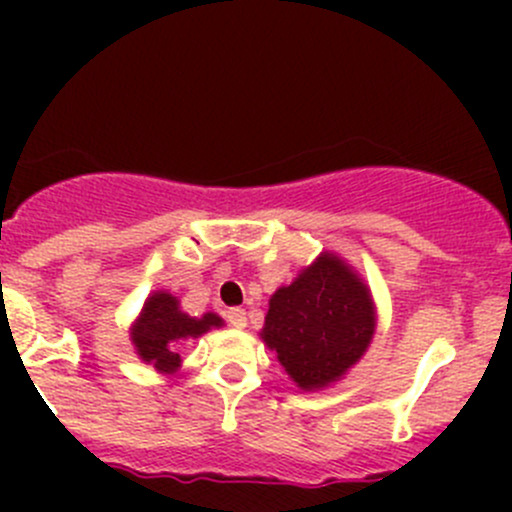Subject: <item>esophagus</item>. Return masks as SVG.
Here are the masks:
<instances>
[{
	"label": "esophagus",
	"mask_w": 512,
	"mask_h": 512,
	"mask_svg": "<svg viewBox=\"0 0 512 512\" xmlns=\"http://www.w3.org/2000/svg\"><path fill=\"white\" fill-rule=\"evenodd\" d=\"M225 319H227V322H230L235 329H245V327H247V312H245V309H242V307L227 309Z\"/></svg>",
	"instance_id": "1"
}]
</instances>
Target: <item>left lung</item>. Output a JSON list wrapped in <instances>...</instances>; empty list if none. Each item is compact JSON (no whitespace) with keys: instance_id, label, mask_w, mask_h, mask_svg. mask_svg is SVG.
Here are the masks:
<instances>
[{"instance_id":"1","label":"left lung","mask_w":512,"mask_h":512,"mask_svg":"<svg viewBox=\"0 0 512 512\" xmlns=\"http://www.w3.org/2000/svg\"><path fill=\"white\" fill-rule=\"evenodd\" d=\"M374 332L369 287L342 257L322 252L272 294L260 337L299 389L317 391L352 369Z\"/></svg>"}]
</instances>
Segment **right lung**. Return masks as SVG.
Wrapping results in <instances>:
<instances>
[{"instance_id":"obj_1","label":"right lung","mask_w":512,"mask_h":512,"mask_svg":"<svg viewBox=\"0 0 512 512\" xmlns=\"http://www.w3.org/2000/svg\"><path fill=\"white\" fill-rule=\"evenodd\" d=\"M213 327H223V319L215 312L190 317L180 309L178 297L153 292L133 322L131 342L146 364L156 366L160 374H173L180 366V354H175L173 344L188 337H203Z\"/></svg>"}]
</instances>
